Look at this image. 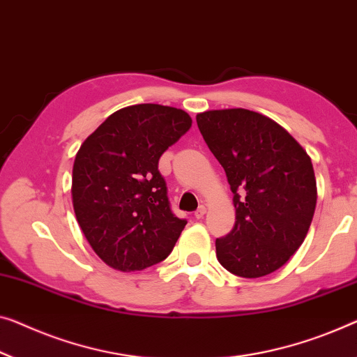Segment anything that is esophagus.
Listing matches in <instances>:
<instances>
[{
  "label": "esophagus",
  "instance_id": "obj_1",
  "mask_svg": "<svg viewBox=\"0 0 357 357\" xmlns=\"http://www.w3.org/2000/svg\"><path fill=\"white\" fill-rule=\"evenodd\" d=\"M205 213H206V208H205V206H204V205H200V206H199V208H197V211L194 213V216L197 218V220H202V218H204V216H205Z\"/></svg>",
  "mask_w": 357,
  "mask_h": 357
}]
</instances>
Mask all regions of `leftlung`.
<instances>
[{
    "label": "left lung",
    "instance_id": "8db88e82",
    "mask_svg": "<svg viewBox=\"0 0 357 357\" xmlns=\"http://www.w3.org/2000/svg\"><path fill=\"white\" fill-rule=\"evenodd\" d=\"M197 125L234 194L236 225L216 238V258L245 279L268 275L305 241L316 210L314 169L305 149L258 112L197 114Z\"/></svg>",
    "mask_w": 357,
    "mask_h": 357
}]
</instances>
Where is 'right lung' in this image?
Listing matches in <instances>:
<instances>
[{
  "instance_id": "1",
  "label": "right lung",
  "mask_w": 357,
  "mask_h": 357,
  "mask_svg": "<svg viewBox=\"0 0 357 357\" xmlns=\"http://www.w3.org/2000/svg\"><path fill=\"white\" fill-rule=\"evenodd\" d=\"M190 125L181 109L130 105L114 112L79 147L73 210L89 245L110 268L142 271L172 253L188 221L169 208L158 160Z\"/></svg>"
}]
</instances>
